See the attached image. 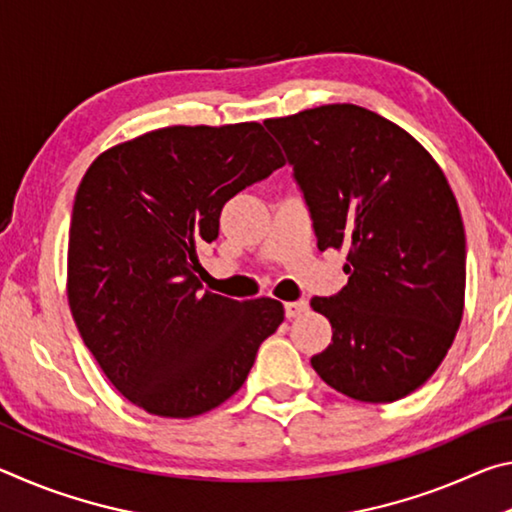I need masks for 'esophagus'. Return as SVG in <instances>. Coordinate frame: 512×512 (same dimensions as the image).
<instances>
[{
    "mask_svg": "<svg viewBox=\"0 0 512 512\" xmlns=\"http://www.w3.org/2000/svg\"><path fill=\"white\" fill-rule=\"evenodd\" d=\"M307 311H309V305L305 300L287 302V305H284V314H287V318H298L302 314H307Z\"/></svg>",
    "mask_w": 512,
    "mask_h": 512,
    "instance_id": "obj_1",
    "label": "esophagus"
}]
</instances>
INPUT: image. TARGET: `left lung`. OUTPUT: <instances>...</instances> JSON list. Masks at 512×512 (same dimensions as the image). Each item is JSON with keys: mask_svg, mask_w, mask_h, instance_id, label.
I'll list each match as a JSON object with an SVG mask.
<instances>
[{"mask_svg": "<svg viewBox=\"0 0 512 512\" xmlns=\"http://www.w3.org/2000/svg\"><path fill=\"white\" fill-rule=\"evenodd\" d=\"M264 126L287 151L318 250H348V284L311 307L332 343L311 366L359 402H395L443 363L465 307V228L431 153L393 121L332 103Z\"/></svg>", "mask_w": 512, "mask_h": 512, "instance_id": "8db88e82", "label": "left lung"}]
</instances>
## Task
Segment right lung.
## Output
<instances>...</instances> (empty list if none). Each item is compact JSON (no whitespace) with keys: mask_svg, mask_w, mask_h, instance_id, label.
Listing matches in <instances>:
<instances>
[{"mask_svg":"<svg viewBox=\"0 0 512 512\" xmlns=\"http://www.w3.org/2000/svg\"><path fill=\"white\" fill-rule=\"evenodd\" d=\"M284 167L262 124L167 126L103 151L74 198L67 300L110 384L160 418L235 395L284 320L273 298L201 291L223 205Z\"/></svg>","mask_w":512,"mask_h":512,"instance_id":"right-lung-1","label":"right lung"}]
</instances>
